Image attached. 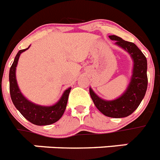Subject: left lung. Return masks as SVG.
Wrapping results in <instances>:
<instances>
[{
	"instance_id": "8db88e82",
	"label": "left lung",
	"mask_w": 160,
	"mask_h": 160,
	"mask_svg": "<svg viewBox=\"0 0 160 160\" xmlns=\"http://www.w3.org/2000/svg\"><path fill=\"white\" fill-rule=\"evenodd\" d=\"M116 44L129 52L133 61V74L126 91L114 100H104L99 98L90 88V95L95 107L103 115L113 118L126 117L138 108L145 96L147 89V61L142 51L133 43L128 42L117 35H109Z\"/></svg>"
}]
</instances>
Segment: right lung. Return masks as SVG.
<instances>
[{"label": "right lung", "instance_id": "obj_1", "mask_svg": "<svg viewBox=\"0 0 160 160\" xmlns=\"http://www.w3.org/2000/svg\"><path fill=\"white\" fill-rule=\"evenodd\" d=\"M30 47V46H29ZM20 50L15 57L14 61L9 69V92L15 108L20 112L22 115L34 125H48L59 121L65 112L67 101L69 98L71 87L64 91L63 95L57 103L52 106H41L35 104L23 96L19 90L16 80V67L21 53L27 50Z\"/></svg>", "mask_w": 160, "mask_h": 160}]
</instances>
